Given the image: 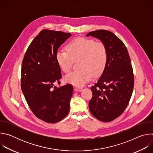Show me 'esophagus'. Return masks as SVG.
Segmentation results:
<instances>
[{
  "label": "esophagus",
  "instance_id": "esophagus-1",
  "mask_svg": "<svg viewBox=\"0 0 153 153\" xmlns=\"http://www.w3.org/2000/svg\"><path fill=\"white\" fill-rule=\"evenodd\" d=\"M76 91H82L83 90V88L82 87H76Z\"/></svg>",
  "mask_w": 153,
  "mask_h": 153
}]
</instances>
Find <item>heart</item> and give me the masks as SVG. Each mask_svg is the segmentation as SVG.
<instances>
[{"instance_id":"1","label":"heart","mask_w":153,"mask_h":153,"mask_svg":"<svg viewBox=\"0 0 153 153\" xmlns=\"http://www.w3.org/2000/svg\"><path fill=\"white\" fill-rule=\"evenodd\" d=\"M66 50L57 51L56 58L62 71L68 73L74 60L78 61V70L70 73L65 77L67 82L77 86H82L94 76H98L104 71L108 61L107 47L102 42L93 39L77 37L70 41Z\"/></svg>"}]
</instances>
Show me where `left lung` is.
I'll return each instance as SVG.
<instances>
[{
	"mask_svg": "<svg viewBox=\"0 0 153 153\" xmlns=\"http://www.w3.org/2000/svg\"><path fill=\"white\" fill-rule=\"evenodd\" d=\"M104 43L108 54L102 76L91 87L90 111L98 120L111 122L123 113L131 97L134 84L131 62L123 42L112 32L100 30L86 34Z\"/></svg>",
	"mask_w": 153,
	"mask_h": 153,
	"instance_id": "left-lung-1",
	"label": "left lung"
}]
</instances>
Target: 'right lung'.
<instances>
[{
	"label": "right lung",
	"instance_id": "1",
	"mask_svg": "<svg viewBox=\"0 0 153 153\" xmlns=\"http://www.w3.org/2000/svg\"><path fill=\"white\" fill-rule=\"evenodd\" d=\"M71 36L62 31L42 30L30 43L22 64V91L33 114L47 123L62 120L70 111L73 85L57 88L55 85L60 84L62 78L56 55Z\"/></svg>",
	"mask_w": 153,
	"mask_h": 153
}]
</instances>
